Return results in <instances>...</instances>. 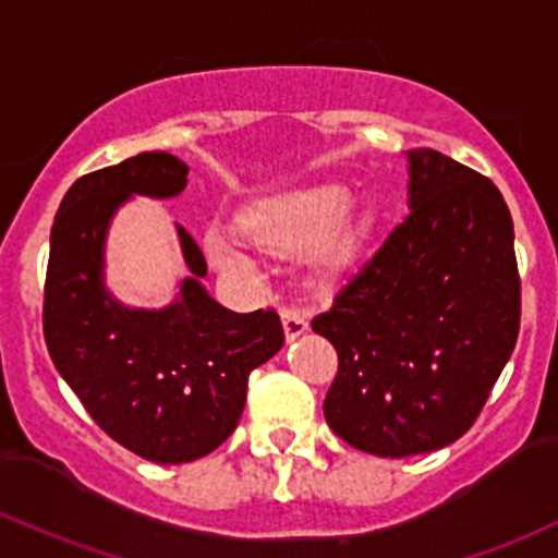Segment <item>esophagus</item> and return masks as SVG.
<instances>
[{
  "mask_svg": "<svg viewBox=\"0 0 558 558\" xmlns=\"http://www.w3.org/2000/svg\"><path fill=\"white\" fill-rule=\"evenodd\" d=\"M280 317H283L286 339H289V341L299 339V336H302L304 330L310 328L307 317H304V312L299 310V307H283V310H280Z\"/></svg>",
  "mask_w": 558,
  "mask_h": 558,
  "instance_id": "1",
  "label": "esophagus"
}]
</instances>
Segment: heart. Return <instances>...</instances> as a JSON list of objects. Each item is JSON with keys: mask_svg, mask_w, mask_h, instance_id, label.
I'll list each match as a JSON object with an SVG mask.
<instances>
[{"mask_svg": "<svg viewBox=\"0 0 558 558\" xmlns=\"http://www.w3.org/2000/svg\"><path fill=\"white\" fill-rule=\"evenodd\" d=\"M347 204V187L336 185V182H320V185L299 187L265 201L248 214L243 228L256 246L267 251H291L320 235L315 246V259L320 265L333 267L347 262L365 235V219L344 214ZM209 246L219 265H246L243 251L228 235L214 232Z\"/></svg>", "mask_w": 558, "mask_h": 558, "instance_id": "obj_1", "label": "heart"}]
</instances>
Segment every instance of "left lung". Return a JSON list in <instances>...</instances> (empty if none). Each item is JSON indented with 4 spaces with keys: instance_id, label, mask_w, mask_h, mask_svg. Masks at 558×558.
<instances>
[{
    "instance_id": "8db88e82",
    "label": "left lung",
    "mask_w": 558,
    "mask_h": 558,
    "mask_svg": "<svg viewBox=\"0 0 558 558\" xmlns=\"http://www.w3.org/2000/svg\"><path fill=\"white\" fill-rule=\"evenodd\" d=\"M408 217L312 317L339 354L323 402L328 426L381 458L463 437L517 347L522 317L500 190L432 148L408 150Z\"/></svg>"
}]
</instances>
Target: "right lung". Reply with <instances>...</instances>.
<instances>
[{
  "instance_id": "obj_1",
  "label": "right lung",
  "mask_w": 558,
  "mask_h": 558,
  "mask_svg": "<svg viewBox=\"0 0 558 558\" xmlns=\"http://www.w3.org/2000/svg\"><path fill=\"white\" fill-rule=\"evenodd\" d=\"M187 185L171 153H140L73 182L54 214L41 326L60 376L97 426L153 463L209 456L235 432L251 371L286 336L272 307L238 315L198 278L206 259L180 228L193 278L161 312L126 310L102 289V238L132 193L169 198Z\"/></svg>"
}]
</instances>
